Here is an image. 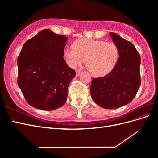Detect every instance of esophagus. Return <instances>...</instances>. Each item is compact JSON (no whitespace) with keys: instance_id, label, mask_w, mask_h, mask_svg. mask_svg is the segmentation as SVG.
Instances as JSON below:
<instances>
[{"instance_id":"1","label":"esophagus","mask_w":158,"mask_h":158,"mask_svg":"<svg viewBox=\"0 0 158 158\" xmlns=\"http://www.w3.org/2000/svg\"><path fill=\"white\" fill-rule=\"evenodd\" d=\"M82 73V70H76V76H79L81 73Z\"/></svg>"}]
</instances>
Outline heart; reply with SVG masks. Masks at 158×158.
I'll list each match as a JSON object with an SVG mask.
<instances>
[{
    "mask_svg": "<svg viewBox=\"0 0 158 158\" xmlns=\"http://www.w3.org/2000/svg\"><path fill=\"white\" fill-rule=\"evenodd\" d=\"M73 46L66 47L64 50L67 63L75 68L86 59L88 69L95 76L109 74L118 60L119 51L113 42L84 38L76 40Z\"/></svg>",
    "mask_w": 158,
    "mask_h": 158,
    "instance_id": "b5f03b06",
    "label": "heart"
}]
</instances>
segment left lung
I'll return each mask as SVG.
<instances>
[{
  "mask_svg": "<svg viewBox=\"0 0 158 158\" xmlns=\"http://www.w3.org/2000/svg\"><path fill=\"white\" fill-rule=\"evenodd\" d=\"M119 51L117 63L109 74L93 78L90 93L94 101L104 109H115L132 101L140 88V56L131 42L109 33Z\"/></svg>",
  "mask_w": 158,
  "mask_h": 158,
  "instance_id": "left-lung-1",
  "label": "left lung"
}]
</instances>
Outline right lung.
<instances>
[{
    "label": "right lung",
    "mask_w": 158,
    "mask_h": 158,
    "mask_svg": "<svg viewBox=\"0 0 158 158\" xmlns=\"http://www.w3.org/2000/svg\"><path fill=\"white\" fill-rule=\"evenodd\" d=\"M67 38L48 29L27 40L18 57V85L26 102L37 109L51 111L63 106L75 70L64 56Z\"/></svg>",
    "instance_id": "obj_1"
}]
</instances>
